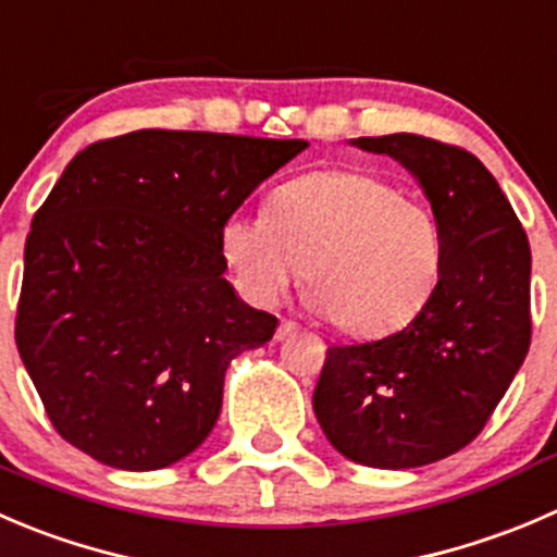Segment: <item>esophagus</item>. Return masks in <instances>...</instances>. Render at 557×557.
Wrapping results in <instances>:
<instances>
[{
  "instance_id": "esophagus-1",
  "label": "esophagus",
  "mask_w": 557,
  "mask_h": 557,
  "mask_svg": "<svg viewBox=\"0 0 557 557\" xmlns=\"http://www.w3.org/2000/svg\"><path fill=\"white\" fill-rule=\"evenodd\" d=\"M296 332V323L294 321H280V326H277V332H274V339H285V337H290V334Z\"/></svg>"
}]
</instances>
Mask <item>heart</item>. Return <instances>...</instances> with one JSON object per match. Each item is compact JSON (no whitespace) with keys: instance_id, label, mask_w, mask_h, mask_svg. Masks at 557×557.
<instances>
[{"instance_id":"obj_1","label":"heart","mask_w":557,"mask_h":557,"mask_svg":"<svg viewBox=\"0 0 557 557\" xmlns=\"http://www.w3.org/2000/svg\"><path fill=\"white\" fill-rule=\"evenodd\" d=\"M220 252L256 307L274 305L301 267L307 305L337 332L383 337L433 299L444 231L428 207L383 176L326 169L274 187L263 218L225 220Z\"/></svg>"}]
</instances>
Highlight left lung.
Returning <instances> with one entry per match:
<instances>
[{"label": "left lung", "instance_id": "8db88e82", "mask_svg": "<svg viewBox=\"0 0 557 557\" xmlns=\"http://www.w3.org/2000/svg\"><path fill=\"white\" fill-rule=\"evenodd\" d=\"M419 180L444 231L433 299L403 332L332 345L312 408L329 444L370 468H419L471 444L531 348V245L495 176L424 135L356 138Z\"/></svg>", "mask_w": 557, "mask_h": 557}]
</instances>
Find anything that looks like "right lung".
Returning <instances> with one entry per match:
<instances>
[{"label": "right lung", "instance_id": "right-lung-1", "mask_svg": "<svg viewBox=\"0 0 557 557\" xmlns=\"http://www.w3.org/2000/svg\"><path fill=\"white\" fill-rule=\"evenodd\" d=\"M307 141L135 129L86 147L32 220L15 345L67 444L122 471L196 451L231 359L277 318L223 277L220 228Z\"/></svg>", "mask_w": 557, "mask_h": 557}]
</instances>
